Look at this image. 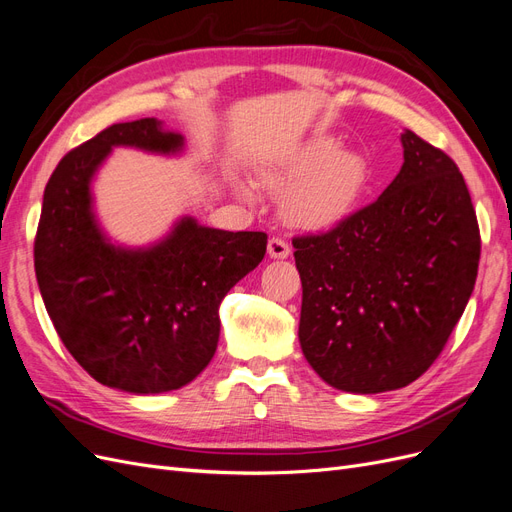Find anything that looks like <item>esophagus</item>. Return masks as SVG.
<instances>
[{"label":"esophagus","mask_w":512,"mask_h":512,"mask_svg":"<svg viewBox=\"0 0 512 512\" xmlns=\"http://www.w3.org/2000/svg\"><path fill=\"white\" fill-rule=\"evenodd\" d=\"M289 253H291V249H289L287 240L278 238V236H272V238L268 240V255H270L272 259H285V257H289Z\"/></svg>","instance_id":"esophagus-1"}]
</instances>
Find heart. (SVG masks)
Returning <instances> with one entry per match:
<instances>
[{
  "instance_id": "b5f03b06",
  "label": "heart",
  "mask_w": 512,
  "mask_h": 512,
  "mask_svg": "<svg viewBox=\"0 0 512 512\" xmlns=\"http://www.w3.org/2000/svg\"><path fill=\"white\" fill-rule=\"evenodd\" d=\"M272 189H289L283 208L302 227H329L342 221L368 183V166L359 155L344 153L336 138L321 136L300 148L285 166L263 174Z\"/></svg>"
}]
</instances>
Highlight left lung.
Here are the masks:
<instances>
[{
	"instance_id": "1",
	"label": "left lung",
	"mask_w": 512,
	"mask_h": 512,
	"mask_svg": "<svg viewBox=\"0 0 512 512\" xmlns=\"http://www.w3.org/2000/svg\"><path fill=\"white\" fill-rule=\"evenodd\" d=\"M404 166L376 202L293 238L300 344L327 385L406 387L430 368L470 300L478 259L472 197L457 163L402 134Z\"/></svg>"
}]
</instances>
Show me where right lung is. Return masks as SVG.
Segmentation results:
<instances>
[{
	"label": "right lung",
	"instance_id": "1",
	"mask_svg": "<svg viewBox=\"0 0 512 512\" xmlns=\"http://www.w3.org/2000/svg\"><path fill=\"white\" fill-rule=\"evenodd\" d=\"M119 144L170 153L183 138L157 119H138L72 148L44 189L36 278L65 349L97 383L129 393L172 391L210 364L219 304L259 266L268 236L183 219L153 249H114L93 221L89 180Z\"/></svg>",
	"mask_w": 512,
	"mask_h": 512
}]
</instances>
